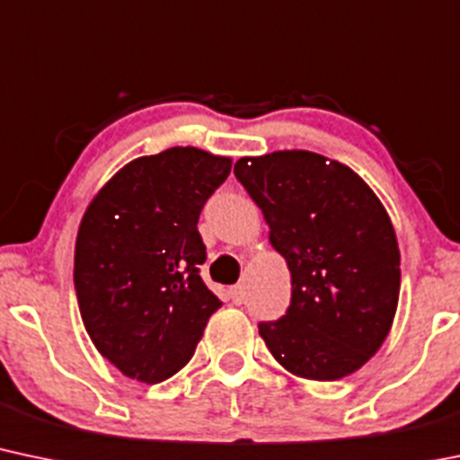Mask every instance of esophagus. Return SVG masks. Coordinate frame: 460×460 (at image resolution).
Listing matches in <instances>:
<instances>
[{
	"instance_id": "obj_1",
	"label": "esophagus",
	"mask_w": 460,
	"mask_h": 460,
	"mask_svg": "<svg viewBox=\"0 0 460 460\" xmlns=\"http://www.w3.org/2000/svg\"><path fill=\"white\" fill-rule=\"evenodd\" d=\"M229 296H231V301H234L235 305H240L242 301H244V288H242V286L229 288Z\"/></svg>"
}]
</instances>
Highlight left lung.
Here are the masks:
<instances>
[{"label": "left lung", "instance_id": "left-lung-1", "mask_svg": "<svg viewBox=\"0 0 460 460\" xmlns=\"http://www.w3.org/2000/svg\"><path fill=\"white\" fill-rule=\"evenodd\" d=\"M290 270L286 316L261 323L272 358L305 380L351 376L376 356L400 301V246L385 205L349 165L310 150L235 161Z\"/></svg>", "mask_w": 460, "mask_h": 460}]
</instances>
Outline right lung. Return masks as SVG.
<instances>
[{"instance_id":"1","label":"right lung","mask_w":460,"mask_h":460,"mask_svg":"<svg viewBox=\"0 0 460 460\" xmlns=\"http://www.w3.org/2000/svg\"><path fill=\"white\" fill-rule=\"evenodd\" d=\"M231 156L174 146L137 156L91 199L74 251L80 316L126 377L156 385L183 369L222 301L203 284L199 216Z\"/></svg>"}]
</instances>
